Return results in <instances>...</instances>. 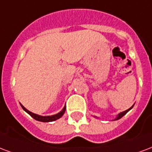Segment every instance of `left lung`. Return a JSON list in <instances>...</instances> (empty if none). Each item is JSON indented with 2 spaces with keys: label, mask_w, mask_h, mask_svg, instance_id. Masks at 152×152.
<instances>
[{
  "label": "left lung",
  "mask_w": 152,
  "mask_h": 152,
  "mask_svg": "<svg viewBox=\"0 0 152 152\" xmlns=\"http://www.w3.org/2000/svg\"><path fill=\"white\" fill-rule=\"evenodd\" d=\"M132 107H130V108H129V109L126 110V111H124V112H121V113H120V114L118 115V116H117V117L115 118V120H120V118H122L123 116H124V115L126 114V113H127V112H128V111H129V110H131V109H132Z\"/></svg>",
  "instance_id": "left-lung-1"
}]
</instances>
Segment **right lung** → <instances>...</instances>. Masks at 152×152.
Segmentation results:
<instances>
[{
  "label": "right lung",
  "mask_w": 152,
  "mask_h": 152,
  "mask_svg": "<svg viewBox=\"0 0 152 152\" xmlns=\"http://www.w3.org/2000/svg\"><path fill=\"white\" fill-rule=\"evenodd\" d=\"M21 105V104H20ZM21 107L23 109L25 110V112H27L28 114H29L31 116H32L33 119H35L36 120H38V121H40V122H52V121H54V120H58L59 118H61L62 115H64V113L65 112L66 110V106L63 108V110L61 111V112H59L58 114L56 115H51V116H41V115H39L34 114L32 112H29L28 110H27L25 107H23L21 105Z\"/></svg>",
  "instance_id": "right-lung-1"
}]
</instances>
